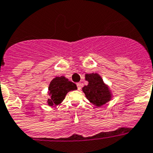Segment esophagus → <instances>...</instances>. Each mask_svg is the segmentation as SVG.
<instances>
[{"instance_id":"1","label":"esophagus","mask_w":153,"mask_h":153,"mask_svg":"<svg viewBox=\"0 0 153 153\" xmlns=\"http://www.w3.org/2000/svg\"><path fill=\"white\" fill-rule=\"evenodd\" d=\"M77 87H78V90H81V87H82V84H81V82H79V83H77Z\"/></svg>"}]
</instances>
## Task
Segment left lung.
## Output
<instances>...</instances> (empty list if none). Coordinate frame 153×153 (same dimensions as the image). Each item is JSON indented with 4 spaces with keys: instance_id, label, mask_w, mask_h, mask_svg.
Segmentation results:
<instances>
[{
    "instance_id": "left-lung-1",
    "label": "left lung",
    "mask_w": 153,
    "mask_h": 153,
    "mask_svg": "<svg viewBox=\"0 0 153 153\" xmlns=\"http://www.w3.org/2000/svg\"><path fill=\"white\" fill-rule=\"evenodd\" d=\"M85 79L88 85L82 88L87 99L96 106H102L111 100V94L108 87L104 84L100 75L96 73L87 74Z\"/></svg>"
}]
</instances>
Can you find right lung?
Masks as SVG:
<instances>
[{
	"label": "right lung",
	"instance_id": "obj_1",
	"mask_svg": "<svg viewBox=\"0 0 153 153\" xmlns=\"http://www.w3.org/2000/svg\"><path fill=\"white\" fill-rule=\"evenodd\" d=\"M77 90L76 84L69 81L65 77H56L50 83L48 87V94L50 99H48L49 106L57 105L65 99L68 92Z\"/></svg>",
	"mask_w": 153,
	"mask_h": 153
}]
</instances>
